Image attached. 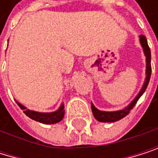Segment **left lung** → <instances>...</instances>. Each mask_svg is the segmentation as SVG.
<instances>
[{
    "label": "left lung",
    "instance_id": "1",
    "mask_svg": "<svg viewBox=\"0 0 158 158\" xmlns=\"http://www.w3.org/2000/svg\"><path fill=\"white\" fill-rule=\"evenodd\" d=\"M140 43L143 49V53L144 56L146 57V70H145V79L143 82V85L140 90V92L138 93V95L134 98V100L124 109L119 110V111H114V112H105V111H101L97 109L94 104L91 102V109H92V113L94 117L100 122H104V123H114L116 122L122 118H124L126 115H127L129 114V112L133 109V107L135 106V104L137 103V102L139 101V98L142 97V95L144 93V91L146 90V87L149 84L150 81V77H151V73H152V68H151V51L150 48L148 46L147 44V40L145 38L144 35H140Z\"/></svg>",
    "mask_w": 158,
    "mask_h": 158
}]
</instances>
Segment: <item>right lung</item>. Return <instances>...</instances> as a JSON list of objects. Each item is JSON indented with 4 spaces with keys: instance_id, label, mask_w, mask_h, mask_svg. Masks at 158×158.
Here are the masks:
<instances>
[{
    "instance_id": "add662e5",
    "label": "right lung",
    "mask_w": 158,
    "mask_h": 158,
    "mask_svg": "<svg viewBox=\"0 0 158 158\" xmlns=\"http://www.w3.org/2000/svg\"><path fill=\"white\" fill-rule=\"evenodd\" d=\"M16 103L18 104L19 107H20V109L23 110L24 114L27 116H29L32 120H35V121L43 123V124H46V125L56 124V123L60 122L64 117L65 111H64V104L63 103L60 104V108H58L56 111L51 112V113H40V112H36V111H31L30 109H27V107L22 105L17 101H16Z\"/></svg>"
}]
</instances>
